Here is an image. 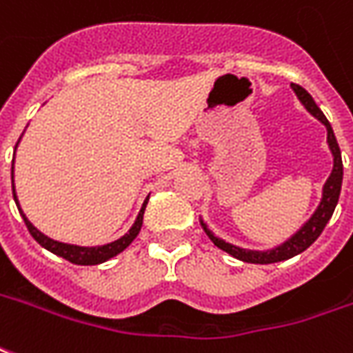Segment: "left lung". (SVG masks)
<instances>
[{
  "instance_id": "8db88e82",
  "label": "left lung",
  "mask_w": 353,
  "mask_h": 353,
  "mask_svg": "<svg viewBox=\"0 0 353 353\" xmlns=\"http://www.w3.org/2000/svg\"><path fill=\"white\" fill-rule=\"evenodd\" d=\"M292 90L298 95V99L302 101V105H304L312 114H314L317 120H321L325 128H327V141H329V147H331L332 157H334V166H332V174L327 179V183L323 187V199L321 204H319V208L315 210V214L312 218L305 221V225L300 231H298L296 235L290 236L287 243H283L277 248H273V250H268V252H254V250H245V248H239V246H233L225 243V241H221L218 236H214L206 229V225L202 223V228L206 231V235L210 236L212 241H214V245L221 248V250H225L228 254H231L233 258L236 260H243V262L248 263H275V262H283V260H288V258H292V256H296V254L304 252L307 246H312L317 241V236L321 235L325 225L329 223V219H331L332 212L336 208V202H339L340 196V187H342V157H340V147L339 143H336V137H334V132H332L331 124H329V120L325 118V114L321 112V108L315 105V101L312 99V95L304 90V88H300L298 83H292Z\"/></svg>"
}]
</instances>
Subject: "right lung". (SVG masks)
Masks as SVG:
<instances>
[{"label": "right lung", "mask_w": 353, "mask_h": 353, "mask_svg": "<svg viewBox=\"0 0 353 353\" xmlns=\"http://www.w3.org/2000/svg\"><path fill=\"white\" fill-rule=\"evenodd\" d=\"M17 149V147H14ZM11 177H13V170H11ZM13 196L14 202H17V206H19V201H17V193H14V185H13ZM145 206H147V201L143 202V208L139 212V216L135 219V223L130 229V233H125L124 236H120L118 241L114 243H110V245L105 246H97V248H85V246H76V245H65V243H59V241H53V239H49L41 231L32 225L28 218L22 214L21 206H19V212L22 214V219H24V223H26V228L30 231V235L38 241L39 245L43 246V248H48L49 252L57 254V256H61V258H65L70 263H76V265H95V263H103L107 262L108 258H112V256H117L120 254L124 248L130 246V243L134 241L137 233H139V229L143 225V212H145Z\"/></svg>", "instance_id": "right-lung-1"}]
</instances>
